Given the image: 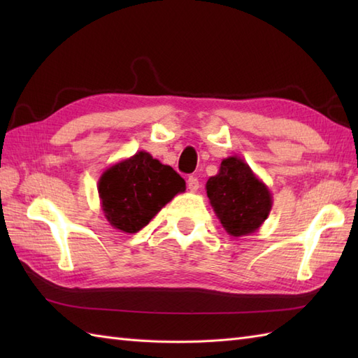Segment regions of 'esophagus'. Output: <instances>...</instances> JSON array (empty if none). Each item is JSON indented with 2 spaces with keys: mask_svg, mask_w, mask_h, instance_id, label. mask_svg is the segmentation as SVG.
I'll return each mask as SVG.
<instances>
[{
  "mask_svg": "<svg viewBox=\"0 0 358 358\" xmlns=\"http://www.w3.org/2000/svg\"><path fill=\"white\" fill-rule=\"evenodd\" d=\"M187 189L191 192H196L200 189V181L196 177H189L187 178Z\"/></svg>",
  "mask_w": 358,
  "mask_h": 358,
  "instance_id": "1",
  "label": "esophagus"
}]
</instances>
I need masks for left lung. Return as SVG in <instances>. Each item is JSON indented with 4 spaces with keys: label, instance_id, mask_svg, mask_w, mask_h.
Here are the masks:
<instances>
[{
    "label": "left lung",
    "instance_id": "1",
    "mask_svg": "<svg viewBox=\"0 0 358 358\" xmlns=\"http://www.w3.org/2000/svg\"><path fill=\"white\" fill-rule=\"evenodd\" d=\"M212 209L232 237H245L260 229L272 209L269 187L238 157H227L218 173L206 183Z\"/></svg>",
    "mask_w": 358,
    "mask_h": 358
}]
</instances>
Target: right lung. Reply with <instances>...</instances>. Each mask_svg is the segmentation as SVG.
<instances>
[{
  "instance_id": "obj_1",
  "label": "right lung",
  "mask_w": 358,
  "mask_h": 358,
  "mask_svg": "<svg viewBox=\"0 0 358 358\" xmlns=\"http://www.w3.org/2000/svg\"><path fill=\"white\" fill-rule=\"evenodd\" d=\"M185 191L186 181L146 150L108 167L98 181L106 220L126 234L141 231L175 195Z\"/></svg>"
}]
</instances>
